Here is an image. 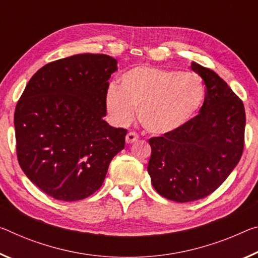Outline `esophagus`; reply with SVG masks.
<instances>
[{
  "label": "esophagus",
  "instance_id": "34e87169",
  "mask_svg": "<svg viewBox=\"0 0 258 258\" xmlns=\"http://www.w3.org/2000/svg\"><path fill=\"white\" fill-rule=\"evenodd\" d=\"M138 139H139L138 133H136V132H128L127 136H126V142H127V144H132V142L137 141Z\"/></svg>",
  "mask_w": 258,
  "mask_h": 258
}]
</instances>
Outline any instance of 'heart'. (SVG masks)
Returning <instances> with one entry per match:
<instances>
[{"label":"heart","mask_w":258,"mask_h":258,"mask_svg":"<svg viewBox=\"0 0 258 258\" xmlns=\"http://www.w3.org/2000/svg\"><path fill=\"white\" fill-rule=\"evenodd\" d=\"M204 85L195 73L138 67L111 86L107 108L117 125H127L136 116L151 133L163 134L180 127L193 116L204 100Z\"/></svg>","instance_id":"1"}]
</instances>
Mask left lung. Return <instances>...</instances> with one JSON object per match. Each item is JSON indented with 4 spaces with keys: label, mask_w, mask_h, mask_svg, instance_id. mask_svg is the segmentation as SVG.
I'll return each mask as SVG.
<instances>
[{
    "label": "left lung",
    "mask_w": 258,
    "mask_h": 258,
    "mask_svg": "<svg viewBox=\"0 0 258 258\" xmlns=\"http://www.w3.org/2000/svg\"><path fill=\"white\" fill-rule=\"evenodd\" d=\"M206 96L200 112L180 127L149 139L148 173L159 195L190 202L210 195L238 164L244 146L243 102L217 73L198 63Z\"/></svg>",
    "instance_id": "8db88e82"
}]
</instances>
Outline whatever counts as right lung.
<instances>
[{
	"label": "right lung",
	"mask_w": 258,
	"mask_h": 258,
	"mask_svg": "<svg viewBox=\"0 0 258 258\" xmlns=\"http://www.w3.org/2000/svg\"><path fill=\"white\" fill-rule=\"evenodd\" d=\"M117 60L80 54L48 63L28 81L15 110L16 150L27 178L60 201L100 189L127 130L110 126L108 80Z\"/></svg>",
	"instance_id": "obj_1"
}]
</instances>
